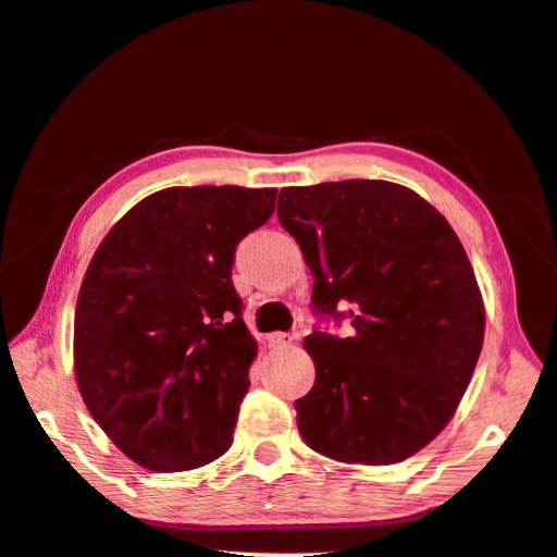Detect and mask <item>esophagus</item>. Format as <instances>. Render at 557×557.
<instances>
[{
	"label": "esophagus",
	"mask_w": 557,
	"mask_h": 557,
	"mask_svg": "<svg viewBox=\"0 0 557 557\" xmlns=\"http://www.w3.org/2000/svg\"><path fill=\"white\" fill-rule=\"evenodd\" d=\"M289 342H293V337H289V334H285V332H272V334H268V347H272V349L287 347Z\"/></svg>",
	"instance_id": "1"
}]
</instances>
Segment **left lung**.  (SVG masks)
Segmentation results:
<instances>
[{
	"label": "left lung",
	"instance_id": "obj_1",
	"mask_svg": "<svg viewBox=\"0 0 557 557\" xmlns=\"http://www.w3.org/2000/svg\"><path fill=\"white\" fill-rule=\"evenodd\" d=\"M277 218L310 264L314 330L305 444L334 461L389 466L438 436L483 347V302L461 240L417 193L386 181L282 188Z\"/></svg>",
	"mask_w": 557,
	"mask_h": 557
}]
</instances>
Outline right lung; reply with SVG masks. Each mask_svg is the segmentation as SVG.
<instances>
[{
    "label": "right lung",
    "instance_id": "right-lung-1",
    "mask_svg": "<svg viewBox=\"0 0 557 557\" xmlns=\"http://www.w3.org/2000/svg\"><path fill=\"white\" fill-rule=\"evenodd\" d=\"M275 188L196 185L131 208L76 302L78 392L131 461L190 471L233 444L258 344L233 285L235 247L275 213Z\"/></svg>",
    "mask_w": 557,
    "mask_h": 557
}]
</instances>
